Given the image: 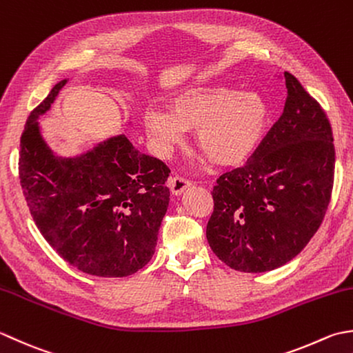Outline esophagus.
Masks as SVG:
<instances>
[{"instance_id":"34e87169","label":"esophagus","mask_w":353,"mask_h":353,"mask_svg":"<svg viewBox=\"0 0 353 353\" xmlns=\"http://www.w3.org/2000/svg\"><path fill=\"white\" fill-rule=\"evenodd\" d=\"M190 185H192L190 179H187L181 175H175V176L169 178V187H170V190H172V193H174V195H181V193L185 189H189Z\"/></svg>"}]
</instances>
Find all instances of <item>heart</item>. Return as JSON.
Returning a JSON list of instances; mask_svg holds the SVG:
<instances>
[{"label":"heart","mask_w":353,"mask_h":353,"mask_svg":"<svg viewBox=\"0 0 353 353\" xmlns=\"http://www.w3.org/2000/svg\"><path fill=\"white\" fill-rule=\"evenodd\" d=\"M268 105L254 91H239L225 85L201 83L178 92L170 111L148 106L143 114L146 134L161 154L195 129L198 148L219 164L241 161L251 154L263 132Z\"/></svg>","instance_id":"1"}]
</instances>
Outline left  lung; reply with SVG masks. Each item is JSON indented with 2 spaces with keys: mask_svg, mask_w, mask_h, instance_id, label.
I'll return each mask as SVG.
<instances>
[{
  "mask_svg": "<svg viewBox=\"0 0 353 353\" xmlns=\"http://www.w3.org/2000/svg\"><path fill=\"white\" fill-rule=\"evenodd\" d=\"M285 85L282 116L212 192L207 241L236 271L265 272L292 261L317 233L332 195L335 148L326 112L288 71Z\"/></svg>",
  "mask_w": 353,
  "mask_h": 353,
  "instance_id": "1",
  "label": "left lung"
}]
</instances>
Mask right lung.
Here are the masks:
<instances>
[{
    "mask_svg": "<svg viewBox=\"0 0 353 353\" xmlns=\"http://www.w3.org/2000/svg\"><path fill=\"white\" fill-rule=\"evenodd\" d=\"M68 81L53 86L21 135L19 179L36 227L63 261L86 274L126 277L152 257L169 207L170 169L111 137L79 157L53 154L38 119Z\"/></svg>",
    "mask_w": 353,
    "mask_h": 353,
    "instance_id": "add662e5",
    "label": "right lung"
}]
</instances>
